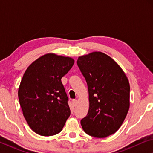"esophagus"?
<instances>
[{"label":"esophagus","mask_w":153,"mask_h":153,"mask_svg":"<svg viewBox=\"0 0 153 153\" xmlns=\"http://www.w3.org/2000/svg\"><path fill=\"white\" fill-rule=\"evenodd\" d=\"M72 104L74 106H76V103H77V100H72Z\"/></svg>","instance_id":"34e87169"}]
</instances>
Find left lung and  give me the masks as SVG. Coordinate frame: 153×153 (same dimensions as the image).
Masks as SVG:
<instances>
[{
	"instance_id": "8db88e82",
	"label": "left lung",
	"mask_w": 153,
	"mask_h": 153,
	"mask_svg": "<svg viewBox=\"0 0 153 153\" xmlns=\"http://www.w3.org/2000/svg\"><path fill=\"white\" fill-rule=\"evenodd\" d=\"M77 65L88 89L89 109L81 120L82 128L93 137H108L118 130L128 113V79L113 58L100 51L79 56Z\"/></svg>"
}]
</instances>
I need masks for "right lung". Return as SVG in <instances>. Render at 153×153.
I'll return each mask as SVG.
<instances>
[{"label":"right lung","instance_id":"add662e5","mask_svg":"<svg viewBox=\"0 0 153 153\" xmlns=\"http://www.w3.org/2000/svg\"><path fill=\"white\" fill-rule=\"evenodd\" d=\"M74 63L72 58L49 53L37 58L26 69L18 97L27 123L37 134H57L70 117L68 97L61 79Z\"/></svg>","mask_w":153,"mask_h":153}]
</instances>
